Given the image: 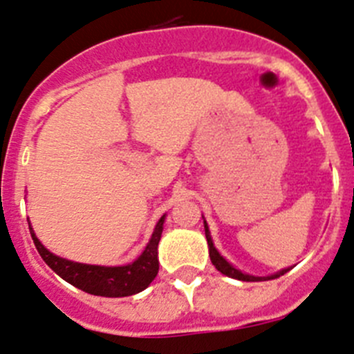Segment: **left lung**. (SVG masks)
Here are the masks:
<instances>
[{
  "instance_id": "8db88e82",
  "label": "left lung",
  "mask_w": 354,
  "mask_h": 354,
  "mask_svg": "<svg viewBox=\"0 0 354 354\" xmlns=\"http://www.w3.org/2000/svg\"><path fill=\"white\" fill-rule=\"evenodd\" d=\"M203 226H205V236H207V244H209L210 261H212V265L217 268V270L221 272V274L228 275V277L239 279V281H245V283H256V281H270V279H277V277H281V275H284V274H286V272H290L291 268H293V267L283 268V270L275 272V274H272V275H251V274H245V272H242V270H239V268L233 267V265L230 263L228 259H226L225 256H221V252L217 251L216 245H214V242H212V236H210V230H209V225H207L205 219H203Z\"/></svg>"
}]
</instances>
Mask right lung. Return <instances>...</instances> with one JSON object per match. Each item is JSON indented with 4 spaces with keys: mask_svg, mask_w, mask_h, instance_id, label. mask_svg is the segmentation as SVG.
Segmentation results:
<instances>
[{
    "mask_svg": "<svg viewBox=\"0 0 354 354\" xmlns=\"http://www.w3.org/2000/svg\"><path fill=\"white\" fill-rule=\"evenodd\" d=\"M165 217H167V214H163L160 217V221L156 223L154 232H152L151 239H149L142 254L135 261H131V263L119 265V267L87 265L61 258V256L48 251L38 241L37 233L31 228V223H29V233L33 236L35 245H37L38 252H40L45 263L56 272L61 279H64L66 283L73 284V286L86 291V293L96 295V297L119 298L140 293L158 275V270H160L158 244H160L161 233H163Z\"/></svg>",
    "mask_w": 354,
    "mask_h": 354,
    "instance_id": "1",
    "label": "right lung"
}]
</instances>
